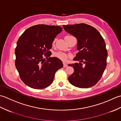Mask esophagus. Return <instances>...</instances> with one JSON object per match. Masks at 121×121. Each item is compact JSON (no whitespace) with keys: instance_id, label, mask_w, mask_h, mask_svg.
Returning a JSON list of instances; mask_svg holds the SVG:
<instances>
[{"instance_id":"obj_1","label":"esophagus","mask_w":121,"mask_h":121,"mask_svg":"<svg viewBox=\"0 0 121 121\" xmlns=\"http://www.w3.org/2000/svg\"><path fill=\"white\" fill-rule=\"evenodd\" d=\"M63 66H64V67H67V66H68L67 64H66V63H63Z\"/></svg>"}]
</instances>
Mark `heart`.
<instances>
[{
	"mask_svg": "<svg viewBox=\"0 0 121 121\" xmlns=\"http://www.w3.org/2000/svg\"><path fill=\"white\" fill-rule=\"evenodd\" d=\"M55 56L58 58L64 61L67 60L68 58V55L65 53L62 52H57L55 53Z\"/></svg>",
	"mask_w": 121,
	"mask_h": 121,
	"instance_id": "b5f03b06",
	"label": "heart"
}]
</instances>
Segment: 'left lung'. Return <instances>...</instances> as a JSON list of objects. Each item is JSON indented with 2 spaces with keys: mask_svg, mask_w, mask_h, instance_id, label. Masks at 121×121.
<instances>
[{
  "mask_svg": "<svg viewBox=\"0 0 121 121\" xmlns=\"http://www.w3.org/2000/svg\"><path fill=\"white\" fill-rule=\"evenodd\" d=\"M63 28L77 39L79 51L73 58L74 60L79 61V64L68 65L74 69L68 80L78 88L92 87L101 78L107 66L108 53L105 42L99 32L88 24L63 25Z\"/></svg>",
  "mask_w": 121,
  "mask_h": 121,
  "instance_id": "left-lung-1",
  "label": "left lung"
}]
</instances>
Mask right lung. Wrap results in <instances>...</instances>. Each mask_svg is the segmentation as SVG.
Returning a JSON list of instances; mask_svg holds the SVG:
<instances>
[{
    "instance_id": "add662e5",
    "label": "right lung",
    "mask_w": 121,
    "mask_h": 121,
    "mask_svg": "<svg viewBox=\"0 0 121 121\" xmlns=\"http://www.w3.org/2000/svg\"><path fill=\"white\" fill-rule=\"evenodd\" d=\"M59 26L38 24L26 29L20 37L15 50V65L22 81L36 89L48 87L55 73L63 67L57 57H49L54 39L62 31Z\"/></svg>"
}]
</instances>
